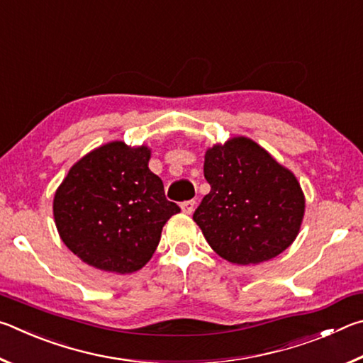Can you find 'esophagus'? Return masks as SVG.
<instances>
[{
  "instance_id": "34e87169",
  "label": "esophagus",
  "mask_w": 363,
  "mask_h": 363,
  "mask_svg": "<svg viewBox=\"0 0 363 363\" xmlns=\"http://www.w3.org/2000/svg\"><path fill=\"white\" fill-rule=\"evenodd\" d=\"M195 200H187V201H182L181 203V210L186 213V214H192L195 210Z\"/></svg>"
}]
</instances>
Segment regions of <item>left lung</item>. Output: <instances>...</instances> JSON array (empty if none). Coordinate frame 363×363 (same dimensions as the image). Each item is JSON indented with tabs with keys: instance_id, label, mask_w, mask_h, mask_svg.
Returning a JSON list of instances; mask_svg holds the SVG:
<instances>
[{
	"instance_id": "1",
	"label": "left lung",
	"mask_w": 363,
	"mask_h": 363,
	"mask_svg": "<svg viewBox=\"0 0 363 363\" xmlns=\"http://www.w3.org/2000/svg\"><path fill=\"white\" fill-rule=\"evenodd\" d=\"M211 186L194 213L206 242L229 262L272 259L296 238L304 194L290 169L248 138H232L205 153Z\"/></svg>"
}]
</instances>
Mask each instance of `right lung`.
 Instances as JSON below:
<instances>
[{
  "label": "right lung",
  "mask_w": 363,
  "mask_h": 363,
  "mask_svg": "<svg viewBox=\"0 0 363 363\" xmlns=\"http://www.w3.org/2000/svg\"><path fill=\"white\" fill-rule=\"evenodd\" d=\"M149 160V147L113 140L73 164L56 190L59 235L83 262L131 274L155 253L163 225L181 208L167 200Z\"/></svg>",
  "instance_id": "right-lung-1"
}]
</instances>
